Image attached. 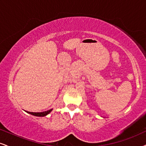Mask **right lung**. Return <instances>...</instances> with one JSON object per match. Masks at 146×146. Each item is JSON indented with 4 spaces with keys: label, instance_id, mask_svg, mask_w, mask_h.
<instances>
[{
    "label": "right lung",
    "instance_id": "add662e5",
    "mask_svg": "<svg viewBox=\"0 0 146 146\" xmlns=\"http://www.w3.org/2000/svg\"><path fill=\"white\" fill-rule=\"evenodd\" d=\"M52 110L53 109H51V110H47L45 111H42V112H31V111H26V112L28 113V114H30L33 115V116H35L43 117V116H46V115H48L49 113H51Z\"/></svg>",
    "mask_w": 146,
    "mask_h": 146
}]
</instances>
